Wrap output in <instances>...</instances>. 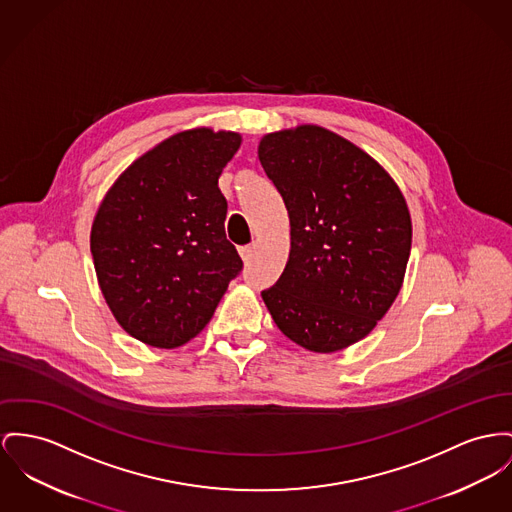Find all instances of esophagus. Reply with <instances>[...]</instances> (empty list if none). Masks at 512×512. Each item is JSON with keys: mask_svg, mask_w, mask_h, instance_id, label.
Segmentation results:
<instances>
[{"mask_svg": "<svg viewBox=\"0 0 512 512\" xmlns=\"http://www.w3.org/2000/svg\"><path fill=\"white\" fill-rule=\"evenodd\" d=\"M254 250H256L254 244H248V246H242V248H240V258H242L244 264H248V262L254 258Z\"/></svg>", "mask_w": 512, "mask_h": 512, "instance_id": "1", "label": "esophagus"}]
</instances>
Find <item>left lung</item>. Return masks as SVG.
Listing matches in <instances>:
<instances>
[{
	"label": "left lung",
	"mask_w": 512,
	"mask_h": 512,
	"mask_svg": "<svg viewBox=\"0 0 512 512\" xmlns=\"http://www.w3.org/2000/svg\"><path fill=\"white\" fill-rule=\"evenodd\" d=\"M258 157L291 225L287 266L262 299L289 340L341 351L375 330L404 285L406 198L367 151L316 124L266 134Z\"/></svg>",
	"instance_id": "8db88e82"
}]
</instances>
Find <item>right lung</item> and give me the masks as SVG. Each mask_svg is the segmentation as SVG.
<instances>
[{
    "instance_id": "obj_1",
    "label": "right lung",
    "mask_w": 512,
    "mask_h": 512,
    "mask_svg": "<svg viewBox=\"0 0 512 512\" xmlns=\"http://www.w3.org/2000/svg\"><path fill=\"white\" fill-rule=\"evenodd\" d=\"M240 143L239 132L207 126L176 132L137 157L95 213L91 254L104 301L145 345L196 338L242 268L217 186Z\"/></svg>"
}]
</instances>
